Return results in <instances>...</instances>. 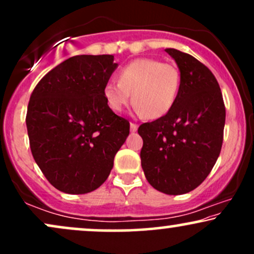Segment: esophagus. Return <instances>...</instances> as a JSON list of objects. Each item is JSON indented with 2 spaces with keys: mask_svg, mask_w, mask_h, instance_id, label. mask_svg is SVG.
<instances>
[{
  "mask_svg": "<svg viewBox=\"0 0 254 254\" xmlns=\"http://www.w3.org/2000/svg\"><path fill=\"white\" fill-rule=\"evenodd\" d=\"M137 124H135V123H130V131L131 132H136L137 131Z\"/></svg>",
  "mask_w": 254,
  "mask_h": 254,
  "instance_id": "1",
  "label": "esophagus"
}]
</instances>
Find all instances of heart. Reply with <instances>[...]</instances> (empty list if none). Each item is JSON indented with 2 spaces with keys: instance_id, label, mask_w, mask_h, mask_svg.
Wrapping results in <instances>:
<instances>
[{
  "instance_id": "b5f03b06",
  "label": "heart",
  "mask_w": 254,
  "mask_h": 254,
  "mask_svg": "<svg viewBox=\"0 0 254 254\" xmlns=\"http://www.w3.org/2000/svg\"><path fill=\"white\" fill-rule=\"evenodd\" d=\"M179 88L180 72L176 65L154 58H138L122 69L119 82L106 83L104 97L113 112H122L132 99L136 115L157 119L170 112Z\"/></svg>"
}]
</instances>
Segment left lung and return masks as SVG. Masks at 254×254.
I'll use <instances>...</instances> for the list:
<instances>
[{
    "label": "left lung",
    "instance_id": "obj_1",
    "mask_svg": "<svg viewBox=\"0 0 254 254\" xmlns=\"http://www.w3.org/2000/svg\"><path fill=\"white\" fill-rule=\"evenodd\" d=\"M165 51L179 68L177 100L164 117L142 124L138 133L143 139L141 164L148 183L176 196L194 190L216 164L226 109L216 78L204 64L176 49Z\"/></svg>",
    "mask_w": 254,
    "mask_h": 254
}]
</instances>
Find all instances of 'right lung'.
<instances>
[{"label": "right lung", "instance_id": "1", "mask_svg": "<svg viewBox=\"0 0 254 254\" xmlns=\"http://www.w3.org/2000/svg\"><path fill=\"white\" fill-rule=\"evenodd\" d=\"M112 55H80L58 64L32 93L26 125L32 155L57 190L83 194L110 176L130 124L110 109L104 88Z\"/></svg>", "mask_w": 254, "mask_h": 254}]
</instances>
